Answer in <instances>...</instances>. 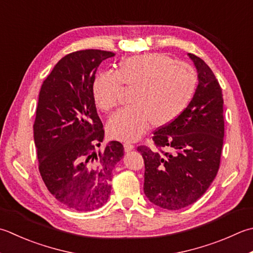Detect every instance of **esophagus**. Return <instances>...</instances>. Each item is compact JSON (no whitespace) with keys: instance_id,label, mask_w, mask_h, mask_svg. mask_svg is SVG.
<instances>
[{"instance_id":"34e87169","label":"esophagus","mask_w":253,"mask_h":253,"mask_svg":"<svg viewBox=\"0 0 253 253\" xmlns=\"http://www.w3.org/2000/svg\"><path fill=\"white\" fill-rule=\"evenodd\" d=\"M133 145H131V143H129V142H125L124 143V149H125V151L126 152H129V151H131L132 149H133Z\"/></svg>"}]
</instances>
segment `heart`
I'll use <instances>...</instances> for the list:
<instances>
[{
    "label": "heart",
    "mask_w": 253,
    "mask_h": 253,
    "mask_svg": "<svg viewBox=\"0 0 253 253\" xmlns=\"http://www.w3.org/2000/svg\"><path fill=\"white\" fill-rule=\"evenodd\" d=\"M197 74L191 64L163 53H147L124 60L117 72H103L92 92L100 110L108 112L120 103L124 87L133 90V105L117 112L107 123L110 136L136 140L151 125L160 127L181 115L194 96Z\"/></svg>",
    "instance_id": "1"
}]
</instances>
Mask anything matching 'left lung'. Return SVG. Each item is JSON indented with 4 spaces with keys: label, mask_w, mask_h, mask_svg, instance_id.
I'll list each match as a JSON object with an SVG mask.
<instances>
[{
    "label": "left lung",
    "mask_w": 253,
    "mask_h": 253,
    "mask_svg": "<svg viewBox=\"0 0 253 253\" xmlns=\"http://www.w3.org/2000/svg\"><path fill=\"white\" fill-rule=\"evenodd\" d=\"M194 62L199 85L192 101L172 123L155 131L156 149L139 146L145 161L143 192L161 209L177 211L195 203L219 169L224 143V98L218 81L200 57ZM169 147L171 153L162 149Z\"/></svg>",
    "instance_id": "8db88e82"
}]
</instances>
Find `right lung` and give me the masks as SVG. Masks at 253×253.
<instances>
[{"mask_svg":"<svg viewBox=\"0 0 253 253\" xmlns=\"http://www.w3.org/2000/svg\"><path fill=\"white\" fill-rule=\"evenodd\" d=\"M115 53L98 49L64 56L43 81L39 92L34 140L38 169L48 191L74 211L102 207L111 194L113 169L124 147L104 139L92 86L103 60Z\"/></svg>","mask_w":253,"mask_h":253,"instance_id":"1","label":"right lung"}]
</instances>
